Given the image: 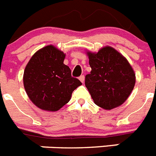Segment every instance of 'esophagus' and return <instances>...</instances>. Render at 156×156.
Masks as SVG:
<instances>
[{
    "mask_svg": "<svg viewBox=\"0 0 156 156\" xmlns=\"http://www.w3.org/2000/svg\"><path fill=\"white\" fill-rule=\"evenodd\" d=\"M79 80H80L82 83L84 82V76H83V75L80 76L79 77Z\"/></svg>",
    "mask_w": 156,
    "mask_h": 156,
    "instance_id": "obj_1",
    "label": "esophagus"
}]
</instances>
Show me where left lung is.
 <instances>
[{"instance_id": "8db88e82", "label": "left lung", "mask_w": 156, "mask_h": 156, "mask_svg": "<svg viewBox=\"0 0 156 156\" xmlns=\"http://www.w3.org/2000/svg\"><path fill=\"white\" fill-rule=\"evenodd\" d=\"M91 71L85 76V86L94 102L111 110L126 101L134 87L136 76L122 54L109 46L98 52L87 51Z\"/></svg>"}]
</instances>
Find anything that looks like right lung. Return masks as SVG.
I'll use <instances>...</instances> for the list:
<instances>
[{"instance_id":"right-lung-1","label":"right lung","mask_w":156,"mask_h":156,"mask_svg":"<svg viewBox=\"0 0 156 156\" xmlns=\"http://www.w3.org/2000/svg\"><path fill=\"white\" fill-rule=\"evenodd\" d=\"M66 54L53 45L37 51L27 63L23 85L29 98L44 111L55 112L69 101L72 93L82 85L72 77L71 70L63 63Z\"/></svg>"}]
</instances>
